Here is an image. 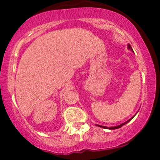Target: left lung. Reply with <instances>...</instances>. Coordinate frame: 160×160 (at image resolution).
Returning <instances> with one entry per match:
<instances>
[{"label":"left lung","mask_w":160,"mask_h":160,"mask_svg":"<svg viewBox=\"0 0 160 160\" xmlns=\"http://www.w3.org/2000/svg\"><path fill=\"white\" fill-rule=\"evenodd\" d=\"M127 46H128V47H127V48H128V49H129V50H132V48H131V46H130V45H129V43H128V45H127ZM134 116H135V115H134ZM134 116H133V117H132V118H130V119H129V120H127V121H126V122H122V124H120V125H118V126H117V127H104V126H100V125H97V124H96V125H97V126H98V127H102V128H104V129H118V128H120V127H122V126H123V125H125V124H127V122H129V121H130L131 120H132V118H133V117H134Z\"/></svg>","instance_id":"8db88e82"}]
</instances>
